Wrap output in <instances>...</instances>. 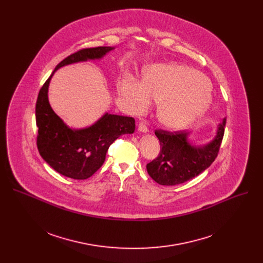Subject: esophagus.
Masks as SVG:
<instances>
[{"label": "esophagus", "instance_id": "obj_1", "mask_svg": "<svg viewBox=\"0 0 263 263\" xmlns=\"http://www.w3.org/2000/svg\"><path fill=\"white\" fill-rule=\"evenodd\" d=\"M138 131L140 132H147V127L144 122H139L138 124Z\"/></svg>", "mask_w": 263, "mask_h": 263}]
</instances>
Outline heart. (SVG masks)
<instances>
[{
	"label": "heart",
	"instance_id": "b5f03b06",
	"mask_svg": "<svg viewBox=\"0 0 263 263\" xmlns=\"http://www.w3.org/2000/svg\"><path fill=\"white\" fill-rule=\"evenodd\" d=\"M120 92L135 114L146 110L151 100L160 103L158 120L173 130L195 123L211 102L207 80L198 70L183 65H153L145 70L143 83L127 80Z\"/></svg>",
	"mask_w": 263,
	"mask_h": 263
}]
</instances>
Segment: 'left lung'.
<instances>
[{
    "mask_svg": "<svg viewBox=\"0 0 263 263\" xmlns=\"http://www.w3.org/2000/svg\"><path fill=\"white\" fill-rule=\"evenodd\" d=\"M226 120L218 125L215 138L203 147L187 142L184 130H155L160 142V153L146 164L147 174L160 185H177L197 177L208 168L217 157L222 141Z\"/></svg>",
    "mask_w": 263,
    "mask_h": 263,
    "instance_id": "left-lung-1",
    "label": "left lung"
}]
</instances>
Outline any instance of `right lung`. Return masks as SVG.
Returning <instances> with one entry per match:
<instances>
[{"label":"right lung","instance_id":"1","mask_svg":"<svg viewBox=\"0 0 263 263\" xmlns=\"http://www.w3.org/2000/svg\"><path fill=\"white\" fill-rule=\"evenodd\" d=\"M111 47L82 49L57 64L42 86L35 106L37 130L36 144L41 156L59 174L76 180L92 176L104 163L109 146L123 134L135 130V120L130 117L106 114L95 125L82 130H71L51 108L48 88L53 73L61 66L98 59L112 50Z\"/></svg>","mask_w":263,"mask_h":263}]
</instances>
